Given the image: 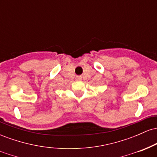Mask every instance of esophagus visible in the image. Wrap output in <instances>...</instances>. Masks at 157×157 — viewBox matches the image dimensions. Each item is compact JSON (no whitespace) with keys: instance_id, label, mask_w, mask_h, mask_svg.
Returning <instances> with one entry per match:
<instances>
[{"instance_id":"34e87169","label":"esophagus","mask_w":157,"mask_h":157,"mask_svg":"<svg viewBox=\"0 0 157 157\" xmlns=\"http://www.w3.org/2000/svg\"><path fill=\"white\" fill-rule=\"evenodd\" d=\"M76 79H77V80H82V78H81V77H77Z\"/></svg>"}]
</instances>
